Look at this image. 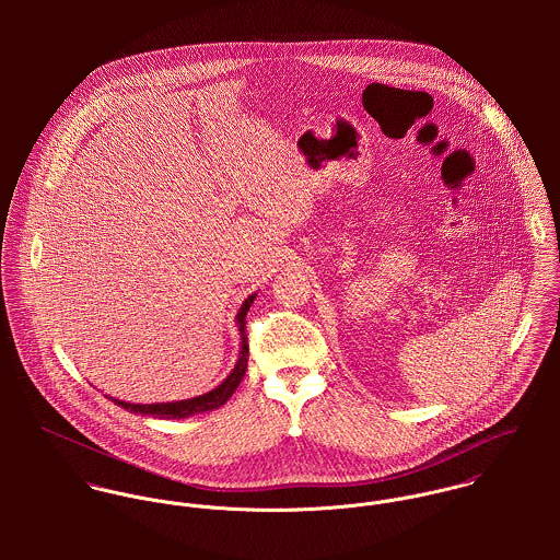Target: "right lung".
Wrapping results in <instances>:
<instances>
[{"label":"right lung","instance_id":"add662e5","mask_svg":"<svg viewBox=\"0 0 560 560\" xmlns=\"http://www.w3.org/2000/svg\"><path fill=\"white\" fill-rule=\"evenodd\" d=\"M254 300H256V293H252L241 304L240 313H237V327H240L241 334L240 358H237V364L231 371V375L218 388H213V390H209L200 397H194V399L170 400V402H127V400H118L114 397H109V399L114 400L116 405H120L122 409H129L131 413L165 418V420H170V418H189V416H196V413H202V411H213V409L222 407L237 390V386H240L241 380L245 375V369H247L249 347H247V338H245V315H247Z\"/></svg>","mask_w":560,"mask_h":560}]
</instances>
